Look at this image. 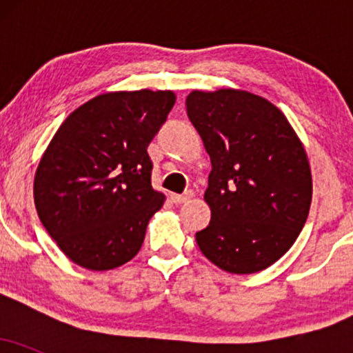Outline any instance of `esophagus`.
Listing matches in <instances>:
<instances>
[{
    "label": "esophagus",
    "instance_id": "obj_1",
    "mask_svg": "<svg viewBox=\"0 0 353 353\" xmlns=\"http://www.w3.org/2000/svg\"><path fill=\"white\" fill-rule=\"evenodd\" d=\"M190 197H192V192H185V194H171V201L174 204H184L188 202Z\"/></svg>",
    "mask_w": 353,
    "mask_h": 353
}]
</instances>
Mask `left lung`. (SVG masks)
<instances>
[{
  "instance_id": "obj_1",
  "label": "left lung",
  "mask_w": 353,
  "mask_h": 353,
  "mask_svg": "<svg viewBox=\"0 0 353 353\" xmlns=\"http://www.w3.org/2000/svg\"><path fill=\"white\" fill-rule=\"evenodd\" d=\"M189 121L210 156L204 199L210 222L196 232L201 252L230 274H254L292 247L309 216L305 149L285 116L236 89L192 91Z\"/></svg>"
}]
</instances>
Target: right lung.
Listing matches in <instances>:
<instances>
[{"label":"right lung","mask_w":353,"mask_h":353,"mask_svg":"<svg viewBox=\"0 0 353 353\" xmlns=\"http://www.w3.org/2000/svg\"><path fill=\"white\" fill-rule=\"evenodd\" d=\"M171 91L108 92L59 125L34 176L44 229L74 264L109 270L139 252L164 196L151 185L148 145L168 119Z\"/></svg>","instance_id":"1"}]
</instances>
